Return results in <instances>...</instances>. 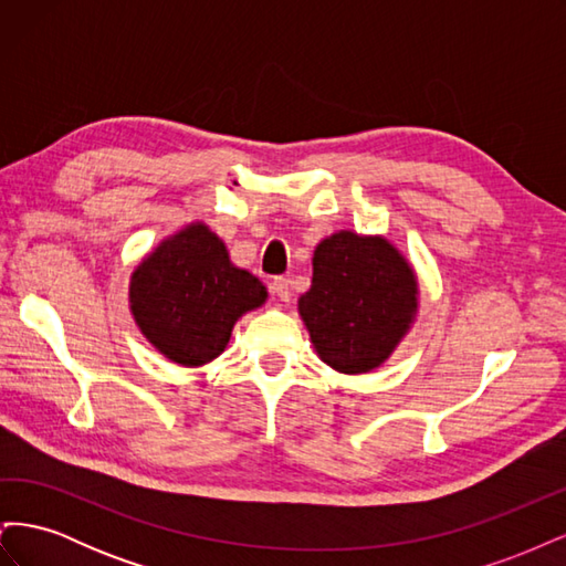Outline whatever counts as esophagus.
Instances as JSON below:
<instances>
[{"label":"esophagus","mask_w":566,"mask_h":566,"mask_svg":"<svg viewBox=\"0 0 566 566\" xmlns=\"http://www.w3.org/2000/svg\"><path fill=\"white\" fill-rule=\"evenodd\" d=\"M271 293L276 295L281 302H290V297H293V293H290V281L283 276L271 281Z\"/></svg>","instance_id":"esophagus-1"}]
</instances>
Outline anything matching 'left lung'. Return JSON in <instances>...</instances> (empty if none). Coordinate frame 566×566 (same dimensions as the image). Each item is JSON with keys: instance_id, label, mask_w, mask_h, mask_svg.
Returning a JSON list of instances; mask_svg holds the SVG:
<instances>
[{"instance_id": "obj_1", "label": "left lung", "mask_w": 566, "mask_h": 566, "mask_svg": "<svg viewBox=\"0 0 566 566\" xmlns=\"http://www.w3.org/2000/svg\"><path fill=\"white\" fill-rule=\"evenodd\" d=\"M312 287L297 310L323 364L361 375L380 368L418 314V276L382 235L337 231L314 250Z\"/></svg>"}]
</instances>
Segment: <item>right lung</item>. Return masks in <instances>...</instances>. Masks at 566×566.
Listing matches in <instances>:
<instances>
[{"label":"right lung","instance_id":"obj_1","mask_svg":"<svg viewBox=\"0 0 566 566\" xmlns=\"http://www.w3.org/2000/svg\"><path fill=\"white\" fill-rule=\"evenodd\" d=\"M266 297L262 281L231 264L227 245L202 221L165 238L129 281V310L139 331L186 368L224 352L235 321Z\"/></svg>","mask_w":566,"mask_h":566}]
</instances>
